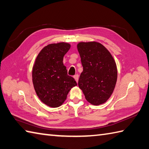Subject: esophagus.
<instances>
[{"instance_id": "esophagus-1", "label": "esophagus", "mask_w": 149, "mask_h": 149, "mask_svg": "<svg viewBox=\"0 0 149 149\" xmlns=\"http://www.w3.org/2000/svg\"><path fill=\"white\" fill-rule=\"evenodd\" d=\"M73 77H74V78L75 79L76 81H77V82L78 83V78H79V76H78V74H75Z\"/></svg>"}]
</instances>
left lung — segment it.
Returning a JSON list of instances; mask_svg holds the SVG:
<instances>
[{
	"instance_id": "8db88e82",
	"label": "left lung",
	"mask_w": 149,
	"mask_h": 149,
	"mask_svg": "<svg viewBox=\"0 0 149 149\" xmlns=\"http://www.w3.org/2000/svg\"><path fill=\"white\" fill-rule=\"evenodd\" d=\"M77 48L83 66L78 86L90 104H104L111 96L116 84L117 68L113 57L96 42H80Z\"/></svg>"
}]
</instances>
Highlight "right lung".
Masks as SVG:
<instances>
[{
  "mask_svg": "<svg viewBox=\"0 0 149 149\" xmlns=\"http://www.w3.org/2000/svg\"><path fill=\"white\" fill-rule=\"evenodd\" d=\"M70 47L64 42L47 45L38 54L33 68V83L36 95L51 107L61 105L71 88L77 86L63 63V56Z\"/></svg>",
  "mask_w": 149,
  "mask_h": 149,
  "instance_id": "1",
  "label": "right lung"
}]
</instances>
